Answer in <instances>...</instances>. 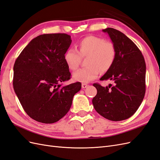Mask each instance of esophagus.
<instances>
[{
  "instance_id": "esophagus-1",
  "label": "esophagus",
  "mask_w": 160,
  "mask_h": 160,
  "mask_svg": "<svg viewBox=\"0 0 160 160\" xmlns=\"http://www.w3.org/2000/svg\"><path fill=\"white\" fill-rule=\"evenodd\" d=\"M88 84H86V83H83V84H82V88L85 89V88H88Z\"/></svg>"
}]
</instances>
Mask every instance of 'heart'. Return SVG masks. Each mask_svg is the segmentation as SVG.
Returning <instances> with one entry per match:
<instances>
[{
	"label": "heart",
	"mask_w": 160,
	"mask_h": 160,
	"mask_svg": "<svg viewBox=\"0 0 160 160\" xmlns=\"http://www.w3.org/2000/svg\"><path fill=\"white\" fill-rule=\"evenodd\" d=\"M78 50L69 49L64 55L67 66L71 70H76L81 58L88 57L85 68L73 73V80L80 83H89L98 77L100 70L106 72L113 65L116 57L114 45L104 38L96 36H88L80 41L77 45Z\"/></svg>",
	"instance_id": "b5f03b06"
}]
</instances>
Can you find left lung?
<instances>
[{
  "label": "left lung",
  "instance_id": "1",
  "mask_svg": "<svg viewBox=\"0 0 160 160\" xmlns=\"http://www.w3.org/2000/svg\"><path fill=\"white\" fill-rule=\"evenodd\" d=\"M116 51L111 69L101 81H111L107 87L94 83L98 90L92 103L97 112L111 121H122L136 112L146 93V65L142 52L126 35L113 28L103 29Z\"/></svg>",
  "mask_w": 160,
  "mask_h": 160
}]
</instances>
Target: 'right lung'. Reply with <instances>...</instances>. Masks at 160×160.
Here are the masks:
<instances>
[{
  "instance_id": "obj_1",
  "label": "right lung",
  "mask_w": 160,
  "mask_h": 160,
  "mask_svg": "<svg viewBox=\"0 0 160 160\" xmlns=\"http://www.w3.org/2000/svg\"><path fill=\"white\" fill-rule=\"evenodd\" d=\"M65 33L44 34L28 43L14 62L13 88L30 118L43 123L57 122L67 113L80 82L71 79L64 55L71 43Z\"/></svg>"
}]
</instances>
